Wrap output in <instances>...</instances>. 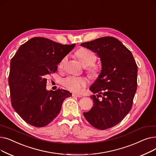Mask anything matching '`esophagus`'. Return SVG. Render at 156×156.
<instances>
[{"label":"esophagus","instance_id":"esophagus-1","mask_svg":"<svg viewBox=\"0 0 156 156\" xmlns=\"http://www.w3.org/2000/svg\"><path fill=\"white\" fill-rule=\"evenodd\" d=\"M72 96H73V97H78V98H81V97H83L81 95L76 94H72Z\"/></svg>","mask_w":156,"mask_h":156}]
</instances>
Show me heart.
Listing matches in <instances>:
<instances>
[{"label":"heart","mask_w":156,"mask_h":156,"mask_svg":"<svg viewBox=\"0 0 156 156\" xmlns=\"http://www.w3.org/2000/svg\"><path fill=\"white\" fill-rule=\"evenodd\" d=\"M76 55L84 66H89L87 70L91 76L94 78L99 76L101 73V69L99 67L94 65L97 60V56L93 51L87 48H80L77 51ZM66 60V57H64L61 61L59 64V67L61 68L63 66ZM62 83L69 90L75 93H80L86 86L87 80L85 77L68 76L62 80Z\"/></svg>","instance_id":"1"}]
</instances>
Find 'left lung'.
<instances>
[{"mask_svg":"<svg viewBox=\"0 0 156 156\" xmlns=\"http://www.w3.org/2000/svg\"><path fill=\"white\" fill-rule=\"evenodd\" d=\"M100 57L102 69L90 87L93 107L83 112L94 127L105 129L118 125L132 107L136 90L137 65L128 49L116 38L101 37L81 44ZM103 96L99 101L98 97Z\"/></svg>","mask_w":156,"mask_h":156,"instance_id":"8db88e82","label":"left lung"}]
</instances>
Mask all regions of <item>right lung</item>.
I'll return each instance as SVG.
<instances>
[{"instance_id":"1","label":"right lung","mask_w":156,"mask_h":156,"mask_svg":"<svg viewBox=\"0 0 156 156\" xmlns=\"http://www.w3.org/2000/svg\"><path fill=\"white\" fill-rule=\"evenodd\" d=\"M43 37L21 45L11 59L9 85L11 104L20 117L35 127H44L55 118L62 102L71 94L63 89L47 90V77L75 47Z\"/></svg>"}]
</instances>
